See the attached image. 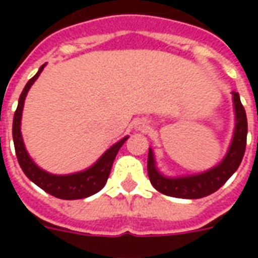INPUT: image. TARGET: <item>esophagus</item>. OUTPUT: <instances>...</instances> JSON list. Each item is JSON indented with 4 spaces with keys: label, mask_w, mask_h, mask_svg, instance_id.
Returning <instances> with one entry per match:
<instances>
[{
    "label": "esophagus",
    "mask_w": 258,
    "mask_h": 258,
    "mask_svg": "<svg viewBox=\"0 0 258 258\" xmlns=\"http://www.w3.org/2000/svg\"><path fill=\"white\" fill-rule=\"evenodd\" d=\"M142 127H144V124H142V123H138V125H137V128H138V130H141Z\"/></svg>",
    "instance_id": "34e87169"
}]
</instances>
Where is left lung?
Returning <instances> with one entry per match:
<instances>
[{
  "instance_id": "1",
  "label": "left lung",
  "mask_w": 258,
  "mask_h": 258,
  "mask_svg": "<svg viewBox=\"0 0 258 258\" xmlns=\"http://www.w3.org/2000/svg\"><path fill=\"white\" fill-rule=\"evenodd\" d=\"M232 102L235 110V128L232 140L221 162L210 170L190 175L168 177L157 168L155 152L149 148L148 174L155 189L163 195L179 199H199L214 194L231 178V175L238 170L239 164L243 159L247 137V118L238 92H232Z\"/></svg>"
}]
</instances>
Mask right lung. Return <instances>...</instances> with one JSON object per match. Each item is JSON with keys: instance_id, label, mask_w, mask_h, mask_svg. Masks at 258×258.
<instances>
[{"instance_id": "right-lung-1", "label": "right lung", "mask_w": 258, "mask_h": 258, "mask_svg": "<svg viewBox=\"0 0 258 258\" xmlns=\"http://www.w3.org/2000/svg\"><path fill=\"white\" fill-rule=\"evenodd\" d=\"M44 68H45V64H42L41 68L38 69L36 76L27 81V84L20 94L19 103L16 107L14 124H12V137H14L16 157H18V162H19L23 173L26 174V177L30 179L31 182H34L37 186H40L42 190H45L47 194L64 200L84 199V198H88L91 195L99 192L105 186L110 170H112L113 162L116 159V155L120 151V148L123 146L124 142L128 140V135L110 146L92 166L85 168L83 171L72 174H51L42 170L40 166H37L36 162L29 155V152L26 151L22 131H20V124H22V112H23L27 92L30 90L31 85L34 84V81L38 79V76L41 74Z\"/></svg>"}]
</instances>
